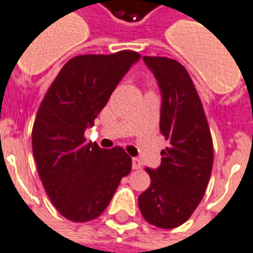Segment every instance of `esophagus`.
Segmentation results:
<instances>
[{"mask_svg": "<svg viewBox=\"0 0 253 253\" xmlns=\"http://www.w3.org/2000/svg\"><path fill=\"white\" fill-rule=\"evenodd\" d=\"M142 168V164H141V161L138 159H132V169H141Z\"/></svg>", "mask_w": 253, "mask_h": 253, "instance_id": "34e87169", "label": "esophagus"}]
</instances>
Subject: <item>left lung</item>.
I'll use <instances>...</instances> for the list:
<instances>
[{"label": "left lung", "instance_id": "1", "mask_svg": "<svg viewBox=\"0 0 253 253\" xmlns=\"http://www.w3.org/2000/svg\"><path fill=\"white\" fill-rule=\"evenodd\" d=\"M161 92L160 131L169 146L159 168H146L150 186L138 198L143 218L172 229L191 217L212 168V141L201 99L186 67L169 58L143 57Z\"/></svg>", "mask_w": 253, "mask_h": 253}]
</instances>
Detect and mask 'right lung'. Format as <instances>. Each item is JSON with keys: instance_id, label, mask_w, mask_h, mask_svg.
Returning a JSON list of instances; mask_svg holds the SVG:
<instances>
[{"instance_id": "right-lung-1", "label": "right lung", "mask_w": 253, "mask_h": 253, "mask_svg": "<svg viewBox=\"0 0 253 253\" xmlns=\"http://www.w3.org/2000/svg\"><path fill=\"white\" fill-rule=\"evenodd\" d=\"M139 59L135 51L72 58L42 101L32 152L50 201L70 221L99 217L131 170V157L123 149H101L86 142L84 132Z\"/></svg>"}]
</instances>
